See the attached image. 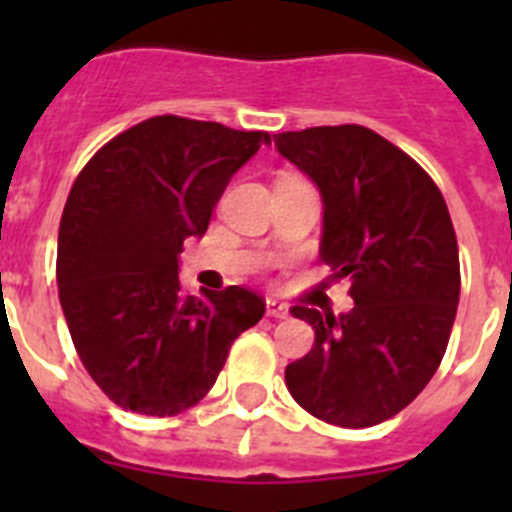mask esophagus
Instances as JSON below:
<instances>
[{
	"mask_svg": "<svg viewBox=\"0 0 512 512\" xmlns=\"http://www.w3.org/2000/svg\"><path fill=\"white\" fill-rule=\"evenodd\" d=\"M266 315H269V318H277V320H282V318H289V305H284V302H279V300H266Z\"/></svg>",
	"mask_w": 512,
	"mask_h": 512,
	"instance_id": "esophagus-1",
	"label": "esophagus"
}]
</instances>
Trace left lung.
I'll return each instance as SVG.
<instances>
[{
    "label": "left lung",
    "instance_id": "8db88e82",
    "mask_svg": "<svg viewBox=\"0 0 512 512\" xmlns=\"http://www.w3.org/2000/svg\"><path fill=\"white\" fill-rule=\"evenodd\" d=\"M323 197L320 259L348 277L354 310L295 305L315 328L310 354L284 372L297 405L325 423L369 428L423 392L459 305V246L433 179L364 125L274 135Z\"/></svg>",
    "mask_w": 512,
    "mask_h": 512
}]
</instances>
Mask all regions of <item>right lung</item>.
<instances>
[{
    "label": "right lung",
    "instance_id": "obj_1",
    "mask_svg": "<svg viewBox=\"0 0 512 512\" xmlns=\"http://www.w3.org/2000/svg\"><path fill=\"white\" fill-rule=\"evenodd\" d=\"M269 143L259 130L161 115L112 138L76 176L58 228V300L81 364L120 408L166 418L197 405L235 338L264 318L251 289L184 295L179 253Z\"/></svg>",
    "mask_w": 512,
    "mask_h": 512
}]
</instances>
